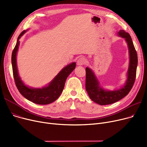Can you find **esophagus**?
<instances>
[{
  "mask_svg": "<svg viewBox=\"0 0 147 147\" xmlns=\"http://www.w3.org/2000/svg\"><path fill=\"white\" fill-rule=\"evenodd\" d=\"M86 63V59L83 57H81L78 59V61H77V64L78 65H83Z\"/></svg>",
  "mask_w": 147,
  "mask_h": 147,
  "instance_id": "34e87169",
  "label": "esophagus"
}]
</instances>
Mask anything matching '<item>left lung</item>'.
I'll use <instances>...</instances> for the list:
<instances>
[{
	"label": "left lung",
	"mask_w": 147,
	"mask_h": 147,
	"mask_svg": "<svg viewBox=\"0 0 147 147\" xmlns=\"http://www.w3.org/2000/svg\"><path fill=\"white\" fill-rule=\"evenodd\" d=\"M117 35L125 40L127 45L129 64L127 71V79L124 85L114 90L104 89L101 85L94 72L89 67L86 68V90L92 101L101 105H109L119 101L126 96L134 84L138 65L137 53L132 38L125 30H120Z\"/></svg>",
	"instance_id": "obj_1"
}]
</instances>
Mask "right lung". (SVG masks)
I'll return each instance as SVG.
<instances>
[{"label": "right lung", "instance_id": "add662e5", "mask_svg": "<svg viewBox=\"0 0 147 147\" xmlns=\"http://www.w3.org/2000/svg\"><path fill=\"white\" fill-rule=\"evenodd\" d=\"M28 30H24L19 35L12 53V66L15 84L20 94L28 101L39 105L49 104L56 101L61 94L67 78L76 68V63L73 62L64 67L48 85L39 88H31L26 85L19 76L17 54L20 45V38Z\"/></svg>", "mask_w": 147, "mask_h": 147}]
</instances>
